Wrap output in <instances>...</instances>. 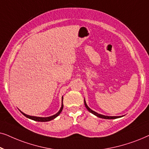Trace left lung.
I'll list each match as a JSON object with an SVG mask.
<instances>
[{"label": "left lung", "instance_id": "left-lung-1", "mask_svg": "<svg viewBox=\"0 0 149 149\" xmlns=\"http://www.w3.org/2000/svg\"><path fill=\"white\" fill-rule=\"evenodd\" d=\"M84 103H85V107H86V109L88 110V111L90 112L91 113L93 114V115L96 116L97 117H100V118H102V119H117V118H120L121 117V116H106V115H101V114H98L96 112L93 111V110H91L90 108H89L88 106H87V103H86V101H85V100L84 99Z\"/></svg>", "mask_w": 149, "mask_h": 149}]
</instances>
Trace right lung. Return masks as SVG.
I'll return each instance as SVG.
<instances>
[{
  "mask_svg": "<svg viewBox=\"0 0 149 149\" xmlns=\"http://www.w3.org/2000/svg\"><path fill=\"white\" fill-rule=\"evenodd\" d=\"M63 96H62V107H61L60 111H59L58 113L56 114H55V115H52V116H50V117H35V116H30V115H26V114L24 113L23 112H22L20 111V112L23 114V115L26 117L28 119H30L32 120H34V121H40V122H46V121H49L51 120H53L55 118H56L58 116L60 115L61 113V112H62V109H63Z\"/></svg>",
  "mask_w": 149,
  "mask_h": 149,
  "instance_id": "obj_1",
  "label": "right lung"
}]
</instances>
